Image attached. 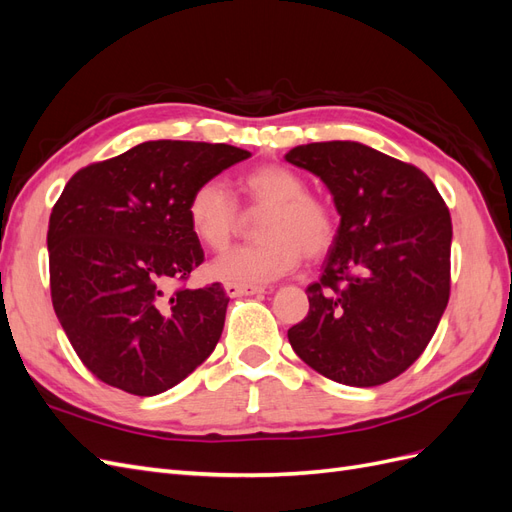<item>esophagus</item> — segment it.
Returning <instances> with one entry per match:
<instances>
[{"mask_svg":"<svg viewBox=\"0 0 512 512\" xmlns=\"http://www.w3.org/2000/svg\"><path fill=\"white\" fill-rule=\"evenodd\" d=\"M228 297H250V294H262L265 288L262 286H252V284H237V282H228L224 286Z\"/></svg>","mask_w":512,"mask_h":512,"instance_id":"obj_1","label":"esophagus"}]
</instances>
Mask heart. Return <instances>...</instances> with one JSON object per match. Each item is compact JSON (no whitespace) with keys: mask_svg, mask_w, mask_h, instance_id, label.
Returning <instances> with one entry per match:
<instances>
[{"mask_svg":"<svg viewBox=\"0 0 512 512\" xmlns=\"http://www.w3.org/2000/svg\"><path fill=\"white\" fill-rule=\"evenodd\" d=\"M237 190L252 211H265L254 245L237 247L211 265L226 282L262 284L286 275L301 256L318 258L337 235V213L329 200L307 192V181L284 164L256 166L239 175ZM185 215L196 241L211 252H224L241 228V209L226 185L207 179L192 190Z\"/></svg>","mask_w":512,"mask_h":512,"instance_id":"b5f03b06","label":"heart"}]
</instances>
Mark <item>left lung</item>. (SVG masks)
<instances>
[{
  "label": "left lung",
  "instance_id": "8db88e82",
  "mask_svg": "<svg viewBox=\"0 0 512 512\" xmlns=\"http://www.w3.org/2000/svg\"><path fill=\"white\" fill-rule=\"evenodd\" d=\"M286 160L322 179L342 218L288 342L339 384L389 382L423 354L446 309L451 213L421 168L361 143L299 145Z\"/></svg>",
  "mask_w": 512,
  "mask_h": 512
}]
</instances>
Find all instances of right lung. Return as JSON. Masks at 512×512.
I'll return each instance as SVG.
<instances>
[{
  "mask_svg": "<svg viewBox=\"0 0 512 512\" xmlns=\"http://www.w3.org/2000/svg\"><path fill=\"white\" fill-rule=\"evenodd\" d=\"M250 156L224 143L147 141L66 183L46 235L51 299L98 380L151 397L215 350L224 288L177 286L205 260L185 205L198 183Z\"/></svg>",
  "mask_w": 512,
  "mask_h": 512,
  "instance_id": "obj_1",
  "label": "right lung"
}]
</instances>
